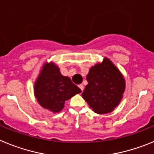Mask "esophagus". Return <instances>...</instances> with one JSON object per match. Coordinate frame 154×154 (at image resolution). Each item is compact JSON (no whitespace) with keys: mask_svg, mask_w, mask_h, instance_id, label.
Instances as JSON below:
<instances>
[{"mask_svg":"<svg viewBox=\"0 0 154 154\" xmlns=\"http://www.w3.org/2000/svg\"><path fill=\"white\" fill-rule=\"evenodd\" d=\"M79 89L82 90V91H83V89H84L83 85H82V84H80V85H79Z\"/></svg>","mask_w":154,"mask_h":154,"instance_id":"esophagus-1","label":"esophagus"}]
</instances>
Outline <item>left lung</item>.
<instances>
[{"label": "left lung", "instance_id": "left-lung-1", "mask_svg": "<svg viewBox=\"0 0 154 154\" xmlns=\"http://www.w3.org/2000/svg\"><path fill=\"white\" fill-rule=\"evenodd\" d=\"M88 85L82 96L94 112L108 113L118 106L125 90V80L112 62L105 58L87 75Z\"/></svg>", "mask_w": 154, "mask_h": 154}]
</instances>
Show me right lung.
<instances>
[{
  "instance_id": "right-lung-1",
  "label": "right lung",
  "mask_w": 154,
  "mask_h": 154,
  "mask_svg": "<svg viewBox=\"0 0 154 154\" xmlns=\"http://www.w3.org/2000/svg\"><path fill=\"white\" fill-rule=\"evenodd\" d=\"M81 92L69 77L61 75L59 69L53 63L45 64L35 85L39 104L53 112L61 111L65 100Z\"/></svg>"
}]
</instances>
